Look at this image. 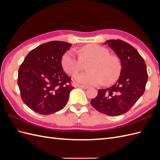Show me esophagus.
<instances>
[{
    "mask_svg": "<svg viewBox=\"0 0 160 160\" xmlns=\"http://www.w3.org/2000/svg\"><path fill=\"white\" fill-rule=\"evenodd\" d=\"M77 88H82V89H88L89 87L88 86H86V85H77Z\"/></svg>",
    "mask_w": 160,
    "mask_h": 160,
    "instance_id": "34e87169",
    "label": "esophagus"
}]
</instances>
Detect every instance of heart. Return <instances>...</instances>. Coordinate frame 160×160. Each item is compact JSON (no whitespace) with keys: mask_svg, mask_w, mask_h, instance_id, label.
Masks as SVG:
<instances>
[{"mask_svg":"<svg viewBox=\"0 0 160 160\" xmlns=\"http://www.w3.org/2000/svg\"><path fill=\"white\" fill-rule=\"evenodd\" d=\"M79 58L69 51L62 57V69L71 76L80 71L82 61H90L87 69L89 71L83 72L75 77L78 83L97 85L104 81L110 84L118 79L121 72V63L117 57L110 55L109 51L97 44L86 45L77 50Z\"/></svg>","mask_w":160,"mask_h":160,"instance_id":"1","label":"heart"}]
</instances>
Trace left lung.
I'll use <instances>...</instances> for the list:
<instances>
[{
    "mask_svg": "<svg viewBox=\"0 0 160 160\" xmlns=\"http://www.w3.org/2000/svg\"><path fill=\"white\" fill-rule=\"evenodd\" d=\"M108 45L117 54L122 62L119 78L112 87L99 89L91 104L99 112L109 116H118L133 107L145 91L148 76L143 57L129 43L119 39H111Z\"/></svg>",
    "mask_w": 160,
    "mask_h": 160,
    "instance_id": "1",
    "label": "left lung"
}]
</instances>
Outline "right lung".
Instances as JSON below:
<instances>
[{
	"instance_id": "1",
	"label": "right lung",
	"mask_w": 160,
	"mask_h": 160,
	"mask_svg": "<svg viewBox=\"0 0 160 160\" xmlns=\"http://www.w3.org/2000/svg\"><path fill=\"white\" fill-rule=\"evenodd\" d=\"M71 43L50 41L31 51L18 71L21 99L31 109L42 115L63 108L74 88L61 65L62 57Z\"/></svg>"
}]
</instances>
